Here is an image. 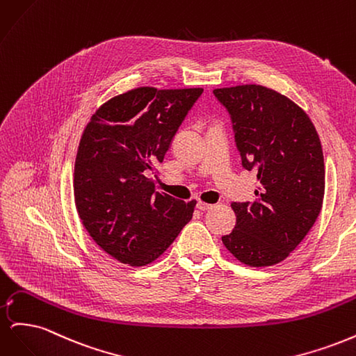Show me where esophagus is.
<instances>
[{
    "mask_svg": "<svg viewBox=\"0 0 356 356\" xmlns=\"http://www.w3.org/2000/svg\"><path fill=\"white\" fill-rule=\"evenodd\" d=\"M196 208H197L199 211H202V212H207V211H209V209H212V208H213V204H209V203H203V202H197Z\"/></svg>",
    "mask_w": 356,
    "mask_h": 356,
    "instance_id": "esophagus-1",
    "label": "esophagus"
}]
</instances>
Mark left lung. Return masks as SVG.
Here are the masks:
<instances>
[{
	"label": "left lung",
	"mask_w": 356,
	"mask_h": 356,
	"mask_svg": "<svg viewBox=\"0 0 356 356\" xmlns=\"http://www.w3.org/2000/svg\"><path fill=\"white\" fill-rule=\"evenodd\" d=\"M227 110L242 166L257 174L251 202H232L236 225L225 248L252 267L281 263L315 224L325 190L319 136L309 115L264 86L213 90Z\"/></svg>",
	"instance_id": "8db88e82"
}]
</instances>
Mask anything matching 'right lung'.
Instances as JSON below:
<instances>
[{"instance_id":"1","label":"right lung","mask_w":356,"mask_h":356,"mask_svg":"<svg viewBox=\"0 0 356 356\" xmlns=\"http://www.w3.org/2000/svg\"><path fill=\"white\" fill-rule=\"evenodd\" d=\"M202 93L134 89L105 102L84 129L74 168L75 207L92 239L120 263L154 261L193 217L196 202L156 191L152 175Z\"/></svg>"}]
</instances>
